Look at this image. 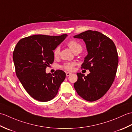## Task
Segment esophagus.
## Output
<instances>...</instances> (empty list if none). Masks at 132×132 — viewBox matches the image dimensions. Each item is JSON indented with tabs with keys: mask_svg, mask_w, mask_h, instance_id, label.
Returning a JSON list of instances; mask_svg holds the SVG:
<instances>
[{
	"mask_svg": "<svg viewBox=\"0 0 132 132\" xmlns=\"http://www.w3.org/2000/svg\"><path fill=\"white\" fill-rule=\"evenodd\" d=\"M71 74V72H67L66 73V76H67V77H69V76H70V75Z\"/></svg>",
	"mask_w": 132,
	"mask_h": 132,
	"instance_id": "1",
	"label": "esophagus"
}]
</instances>
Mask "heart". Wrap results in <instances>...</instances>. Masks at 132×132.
I'll list each match as a JSON object with an SVG mask.
<instances>
[{
	"label": "heart",
	"mask_w": 132,
	"mask_h": 132,
	"mask_svg": "<svg viewBox=\"0 0 132 132\" xmlns=\"http://www.w3.org/2000/svg\"><path fill=\"white\" fill-rule=\"evenodd\" d=\"M68 46L70 48L74 53L76 52L77 51H82V46L79 42L76 40H71L68 42ZM60 47L57 46L55 47V49L53 51V55H54V58H58L60 55ZM75 63L72 62H68L64 63L62 66V68L68 71H72L74 69Z\"/></svg>",
	"instance_id": "heart-1"
}]
</instances>
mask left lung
Segmentation results:
<instances>
[{"label":"left lung","mask_w":132,"mask_h":132,"mask_svg":"<svg viewBox=\"0 0 132 132\" xmlns=\"http://www.w3.org/2000/svg\"><path fill=\"white\" fill-rule=\"evenodd\" d=\"M74 37L85 42L88 54L82 69L90 71L87 76L78 72L74 88L83 99L94 102L106 94L114 80L119 63L116 47L111 39L96 30H87Z\"/></svg>","instance_id":"1"}]
</instances>
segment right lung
Wrapping results in <instances>:
<instances>
[{
    "label": "right lung",
    "mask_w": 132,
    "mask_h": 132,
    "mask_svg": "<svg viewBox=\"0 0 132 132\" xmlns=\"http://www.w3.org/2000/svg\"><path fill=\"white\" fill-rule=\"evenodd\" d=\"M67 36L33 35L21 39L16 44L13 53L16 76L33 99L48 102L57 94L65 72L58 70L51 74L45 70L54 62L53 50Z\"/></svg>",
    "instance_id": "1"
}]
</instances>
